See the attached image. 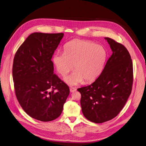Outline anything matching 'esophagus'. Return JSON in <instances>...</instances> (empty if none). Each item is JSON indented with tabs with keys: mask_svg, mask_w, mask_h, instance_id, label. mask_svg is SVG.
<instances>
[{
	"mask_svg": "<svg viewBox=\"0 0 146 146\" xmlns=\"http://www.w3.org/2000/svg\"><path fill=\"white\" fill-rule=\"evenodd\" d=\"M76 90V89L74 88V87H70V91L71 93H73V92H75Z\"/></svg>",
	"mask_w": 146,
	"mask_h": 146,
	"instance_id": "obj_1",
	"label": "esophagus"
}]
</instances>
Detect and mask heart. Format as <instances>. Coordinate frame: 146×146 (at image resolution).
<instances>
[{
	"instance_id": "1",
	"label": "heart",
	"mask_w": 146,
	"mask_h": 146,
	"mask_svg": "<svg viewBox=\"0 0 146 146\" xmlns=\"http://www.w3.org/2000/svg\"><path fill=\"white\" fill-rule=\"evenodd\" d=\"M106 58L107 51L103 46L89 40L76 39L64 45V52H56L53 62L57 73L62 76L74 67L75 71L66 77L64 82L70 86H76L83 81L89 83L98 78Z\"/></svg>"
}]
</instances>
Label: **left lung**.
<instances>
[{
	"label": "left lung",
	"mask_w": 146,
	"mask_h": 146,
	"mask_svg": "<svg viewBox=\"0 0 146 146\" xmlns=\"http://www.w3.org/2000/svg\"><path fill=\"white\" fill-rule=\"evenodd\" d=\"M113 52L99 77L92 84L77 89L84 117L95 123L110 120L120 112L131 94L133 63L123 44L105 37Z\"/></svg>",
	"instance_id": "8db88e82"
}]
</instances>
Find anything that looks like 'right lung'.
Segmentation results:
<instances>
[{
	"instance_id": "right-lung-1",
	"label": "right lung",
	"mask_w": 146,
	"mask_h": 146,
	"mask_svg": "<svg viewBox=\"0 0 146 146\" xmlns=\"http://www.w3.org/2000/svg\"><path fill=\"white\" fill-rule=\"evenodd\" d=\"M64 33H33L19 47L12 76L17 99L31 117L50 121L61 114L69 87L54 74L51 60Z\"/></svg>"
}]
</instances>
